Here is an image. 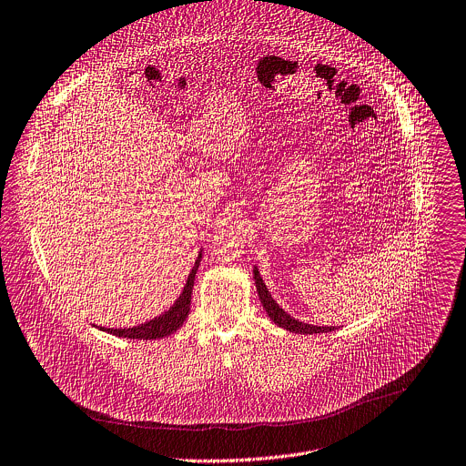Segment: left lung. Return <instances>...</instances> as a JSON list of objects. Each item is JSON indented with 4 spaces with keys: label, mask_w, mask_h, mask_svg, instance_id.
I'll list each match as a JSON object with an SVG mask.
<instances>
[{
    "label": "left lung",
    "mask_w": 466,
    "mask_h": 466,
    "mask_svg": "<svg viewBox=\"0 0 466 466\" xmlns=\"http://www.w3.org/2000/svg\"><path fill=\"white\" fill-rule=\"evenodd\" d=\"M253 275H255L253 279H255V284H257V291H258L260 302H262L266 313L269 315V319H271L275 324H279L280 328L289 329V331H293V333H309V335H311V333H328V331H333V329H335V326H313V324H304V322H300V320L289 317V315L273 300V297H271V293L268 291V288H266V284H264V280H262V277H260V273H258L257 268L253 269Z\"/></svg>",
    "instance_id": "8db88e82"
}]
</instances>
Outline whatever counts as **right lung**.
Wrapping results in <instances>:
<instances>
[{"mask_svg":"<svg viewBox=\"0 0 466 466\" xmlns=\"http://www.w3.org/2000/svg\"><path fill=\"white\" fill-rule=\"evenodd\" d=\"M200 258H202V251L187 277V282L184 286V291L180 293V297L177 299V302L173 304V308H169L166 313H162L160 317H155L153 320L149 322H144L140 326H135V328H102L104 331L107 333H113L116 337H126V339H144V340H151V339H162V337H167L171 335L173 331H177L184 320L187 319L189 315V308H191V293H193V284H195V275H197V269L200 266Z\"/></svg>","mask_w":466,"mask_h":466,"instance_id":"right-lung-1","label":"right lung"}]
</instances>
